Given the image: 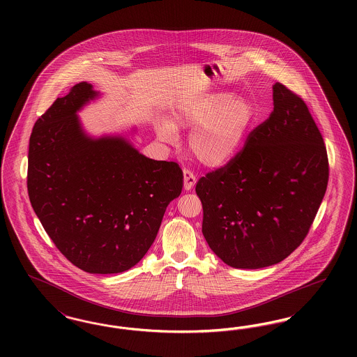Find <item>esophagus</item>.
Returning a JSON list of instances; mask_svg holds the SVG:
<instances>
[{
    "label": "esophagus",
    "mask_w": 357,
    "mask_h": 357,
    "mask_svg": "<svg viewBox=\"0 0 357 357\" xmlns=\"http://www.w3.org/2000/svg\"><path fill=\"white\" fill-rule=\"evenodd\" d=\"M183 182H185V187H191L195 183V176L192 175V172L190 170H183Z\"/></svg>",
    "instance_id": "obj_1"
}]
</instances>
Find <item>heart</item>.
Here are the masks:
<instances>
[{
	"instance_id": "b5f03b06",
	"label": "heart",
	"mask_w": 357,
	"mask_h": 357,
	"mask_svg": "<svg viewBox=\"0 0 357 357\" xmlns=\"http://www.w3.org/2000/svg\"><path fill=\"white\" fill-rule=\"evenodd\" d=\"M208 140H210V130L202 128V130L197 131L195 135H194V146H195L197 150L201 151L204 146H207Z\"/></svg>"
}]
</instances>
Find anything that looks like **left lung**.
<instances>
[{"label": "left lung", "mask_w": 357, "mask_h": 357, "mask_svg": "<svg viewBox=\"0 0 357 357\" xmlns=\"http://www.w3.org/2000/svg\"><path fill=\"white\" fill-rule=\"evenodd\" d=\"M100 98L82 82L36 121L28 192L67 259L84 272L111 274L131 269L147 253L166 207L182 192L183 172L174 162L139 153L129 139L135 127L89 135L79 112Z\"/></svg>", "instance_id": "1"}]
</instances>
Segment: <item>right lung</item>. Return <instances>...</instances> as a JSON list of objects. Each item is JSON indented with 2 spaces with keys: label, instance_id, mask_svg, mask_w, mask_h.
<instances>
[{
  "label": "right lung",
  "instance_id": "right-lung-1",
  "mask_svg": "<svg viewBox=\"0 0 357 357\" xmlns=\"http://www.w3.org/2000/svg\"><path fill=\"white\" fill-rule=\"evenodd\" d=\"M273 105L243 150L195 187L204 238L236 269L285 259L305 238L326 191V149L305 102L275 83Z\"/></svg>",
  "mask_w": 357,
  "mask_h": 357
}]
</instances>
